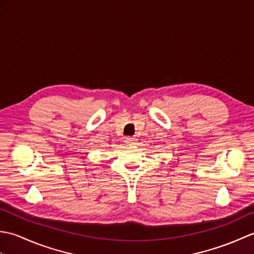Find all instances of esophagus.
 Masks as SVG:
<instances>
[{
    "instance_id": "obj_1",
    "label": "esophagus",
    "mask_w": 254,
    "mask_h": 254,
    "mask_svg": "<svg viewBox=\"0 0 254 254\" xmlns=\"http://www.w3.org/2000/svg\"><path fill=\"white\" fill-rule=\"evenodd\" d=\"M135 141H136L135 138H133V137H127L126 142H127V145H134V144H135Z\"/></svg>"
}]
</instances>
